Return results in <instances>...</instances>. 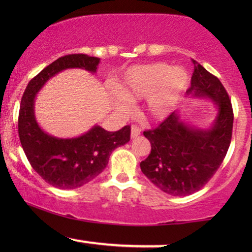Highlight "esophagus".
I'll use <instances>...</instances> for the list:
<instances>
[{
    "label": "esophagus",
    "instance_id": "34e87169",
    "mask_svg": "<svg viewBox=\"0 0 252 252\" xmlns=\"http://www.w3.org/2000/svg\"><path fill=\"white\" fill-rule=\"evenodd\" d=\"M140 134H141V129L138 128V126H131V132H130V137H131V138H136Z\"/></svg>",
    "mask_w": 252,
    "mask_h": 252
}]
</instances>
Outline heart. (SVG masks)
Masks as SVG:
<instances>
[{
	"instance_id": "b5f03b06",
	"label": "heart",
	"mask_w": 252,
	"mask_h": 252,
	"mask_svg": "<svg viewBox=\"0 0 252 252\" xmlns=\"http://www.w3.org/2000/svg\"><path fill=\"white\" fill-rule=\"evenodd\" d=\"M189 82V73L181 66L170 67L164 63L134 66L117 84L120 94H112V103L115 109L123 114L129 110L128 100L146 99L144 117L152 122H161L174 111Z\"/></svg>"
}]
</instances>
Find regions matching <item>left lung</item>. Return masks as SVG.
Here are the masks:
<instances>
[{
	"instance_id": "8db88e82",
	"label": "left lung",
	"mask_w": 252,
	"mask_h": 252,
	"mask_svg": "<svg viewBox=\"0 0 252 252\" xmlns=\"http://www.w3.org/2000/svg\"><path fill=\"white\" fill-rule=\"evenodd\" d=\"M187 96L211 99L217 115L209 128L185 122L178 111L156 129L143 132L152 152L140 163L150 182L167 194L189 195L204 187L226 155L232 137L233 112L226 90L218 78L195 60Z\"/></svg>"
}]
</instances>
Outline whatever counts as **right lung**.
Listing matches in <instances>:
<instances>
[{
    "label": "right lung",
    "instance_id": "obj_1",
    "mask_svg": "<svg viewBox=\"0 0 252 252\" xmlns=\"http://www.w3.org/2000/svg\"><path fill=\"white\" fill-rule=\"evenodd\" d=\"M99 58L68 54L53 62L28 83L19 112V136L31 166L46 182L60 189L82 187L98 176L111 153L130 141V126L108 131L94 126L85 134L71 138L52 136L41 129L35 117V97L59 72L82 68L96 73Z\"/></svg>",
    "mask_w": 252,
    "mask_h": 252
}]
</instances>
